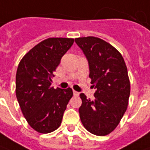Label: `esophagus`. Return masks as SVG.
Segmentation results:
<instances>
[{
  "mask_svg": "<svg viewBox=\"0 0 150 150\" xmlns=\"http://www.w3.org/2000/svg\"><path fill=\"white\" fill-rule=\"evenodd\" d=\"M73 94H74V96H75V97H78L79 95V93L78 92H76V91H73Z\"/></svg>",
  "mask_w": 150,
  "mask_h": 150,
  "instance_id": "34e87169",
  "label": "esophagus"
}]
</instances>
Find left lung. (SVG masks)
<instances>
[{"label": "left lung", "mask_w": 150, "mask_h": 150, "mask_svg": "<svg viewBox=\"0 0 150 150\" xmlns=\"http://www.w3.org/2000/svg\"><path fill=\"white\" fill-rule=\"evenodd\" d=\"M75 42L88 61L89 78L96 88L93 100L80 93V119L89 132L106 136L119 125L127 108L130 80L127 66L121 53L101 39L79 37Z\"/></svg>", "instance_id": "left-lung-1"}]
</instances>
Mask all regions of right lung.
I'll return each mask as SVG.
<instances>
[{
	"label": "right lung",
	"instance_id": "right-lung-1",
	"mask_svg": "<svg viewBox=\"0 0 150 150\" xmlns=\"http://www.w3.org/2000/svg\"><path fill=\"white\" fill-rule=\"evenodd\" d=\"M72 38H48L34 46L20 61L16 73V97L28 124L40 133H50L61 125L71 88L51 87L53 72L71 47Z\"/></svg>",
	"mask_w": 150,
	"mask_h": 150
}]
</instances>
